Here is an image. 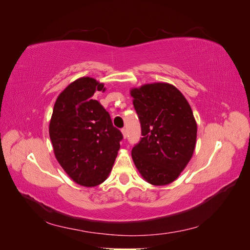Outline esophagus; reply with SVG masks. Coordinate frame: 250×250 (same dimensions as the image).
I'll use <instances>...</instances> for the list:
<instances>
[{
    "label": "esophagus",
    "mask_w": 250,
    "mask_h": 250,
    "mask_svg": "<svg viewBox=\"0 0 250 250\" xmlns=\"http://www.w3.org/2000/svg\"><path fill=\"white\" fill-rule=\"evenodd\" d=\"M122 133H123L124 139H126V138H127V130H126V128H122Z\"/></svg>",
    "instance_id": "34e87169"
}]
</instances>
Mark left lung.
Here are the masks:
<instances>
[{"label":"left lung","instance_id":"8db88e82","mask_svg":"<svg viewBox=\"0 0 250 250\" xmlns=\"http://www.w3.org/2000/svg\"><path fill=\"white\" fill-rule=\"evenodd\" d=\"M133 106L141 123V141L131 156L141 175L153 186L175 180L193 155L197 124L187 99L169 83L132 88Z\"/></svg>","mask_w":250,"mask_h":250}]
</instances>
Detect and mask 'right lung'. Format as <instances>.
<instances>
[{"label": "right lung", "mask_w": 250, "mask_h": 250, "mask_svg": "<svg viewBox=\"0 0 250 250\" xmlns=\"http://www.w3.org/2000/svg\"><path fill=\"white\" fill-rule=\"evenodd\" d=\"M103 83L82 77L67 85L55 102L49 126L56 160L75 183L95 187L107 178L123 134L96 100Z\"/></svg>", "instance_id": "right-lung-1"}]
</instances>
